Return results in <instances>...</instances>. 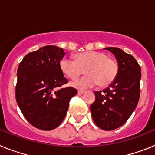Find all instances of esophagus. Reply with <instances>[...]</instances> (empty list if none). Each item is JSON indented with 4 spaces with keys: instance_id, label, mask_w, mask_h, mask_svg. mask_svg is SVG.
<instances>
[{
    "instance_id": "esophagus-1",
    "label": "esophagus",
    "mask_w": 155,
    "mask_h": 155,
    "mask_svg": "<svg viewBox=\"0 0 155 155\" xmlns=\"http://www.w3.org/2000/svg\"><path fill=\"white\" fill-rule=\"evenodd\" d=\"M78 94H83V93H84V92H85V91H84V90L79 89L78 91Z\"/></svg>"
}]
</instances>
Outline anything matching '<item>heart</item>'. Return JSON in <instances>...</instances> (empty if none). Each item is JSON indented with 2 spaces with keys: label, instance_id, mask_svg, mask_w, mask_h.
<instances>
[{
  "label": "heart",
  "instance_id": "heart-1",
  "mask_svg": "<svg viewBox=\"0 0 155 155\" xmlns=\"http://www.w3.org/2000/svg\"><path fill=\"white\" fill-rule=\"evenodd\" d=\"M60 68L64 75L71 80H75L84 74L86 76L73 82L71 85L78 88L92 87L99 83L105 87L111 84L116 78L119 71L116 60L104 53L87 51L75 56V60L64 57L60 61Z\"/></svg>",
  "mask_w": 155,
  "mask_h": 155
}]
</instances>
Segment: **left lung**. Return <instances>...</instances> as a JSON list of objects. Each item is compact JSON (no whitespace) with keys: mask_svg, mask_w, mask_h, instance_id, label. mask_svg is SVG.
Returning <instances> with one entry per match:
<instances>
[{"mask_svg":"<svg viewBox=\"0 0 155 155\" xmlns=\"http://www.w3.org/2000/svg\"><path fill=\"white\" fill-rule=\"evenodd\" d=\"M117 60L118 74L102 91H94L95 101L90 106L94 124L104 130L119 128L127 121L139 102L140 66L132 55L116 47L105 48Z\"/></svg>","mask_w":155,"mask_h":155,"instance_id":"1","label":"left lung"}]
</instances>
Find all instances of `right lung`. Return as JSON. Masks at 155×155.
<instances>
[{
  "label": "right lung",
  "mask_w": 155,
  "mask_h": 155,
  "mask_svg": "<svg viewBox=\"0 0 155 155\" xmlns=\"http://www.w3.org/2000/svg\"><path fill=\"white\" fill-rule=\"evenodd\" d=\"M65 55L55 46H45L28 53L18 68L15 98L20 110L33 127L51 130L62 123L69 102L78 93L60 68Z\"/></svg>",
  "instance_id": "obj_1"
}]
</instances>
